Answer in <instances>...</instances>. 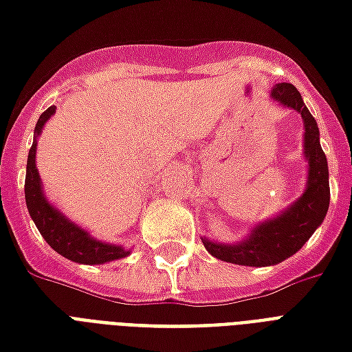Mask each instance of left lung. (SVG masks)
Masks as SVG:
<instances>
[{"label":"left lung","instance_id":"8db88e82","mask_svg":"<svg viewBox=\"0 0 352 352\" xmlns=\"http://www.w3.org/2000/svg\"><path fill=\"white\" fill-rule=\"evenodd\" d=\"M270 96L285 108L296 110L304 119V155L308 160L306 190L289 209L272 220H265L236 244L201 241L216 259L244 267H270L287 259L308 242L322 223L330 203L329 164L319 143V126L293 83H278Z\"/></svg>","mask_w":352,"mask_h":352}]
</instances>
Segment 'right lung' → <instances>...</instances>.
Wrapping results in <instances>:
<instances>
[{
	"mask_svg": "<svg viewBox=\"0 0 352 352\" xmlns=\"http://www.w3.org/2000/svg\"><path fill=\"white\" fill-rule=\"evenodd\" d=\"M54 113H56V108L50 106L48 110L43 111V116L38 117L37 126H35V140H33L30 155H28L23 190H25V205L30 210L31 220L35 222L41 235L44 236V241L48 242L57 254H61L70 261L83 263V265H102V263L126 257L130 250L93 239L85 229L70 222L67 216L61 214L56 207H52L48 199L44 197L43 183H41L37 164H35L37 136L43 132L44 124Z\"/></svg>",
	"mask_w": 352,
	"mask_h": 352,
	"instance_id": "obj_1",
	"label": "right lung"
}]
</instances>
